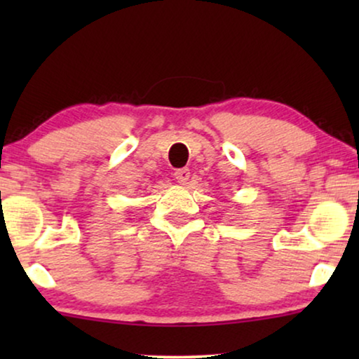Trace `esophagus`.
<instances>
[{"mask_svg": "<svg viewBox=\"0 0 359 359\" xmlns=\"http://www.w3.org/2000/svg\"><path fill=\"white\" fill-rule=\"evenodd\" d=\"M189 176H191V173H189L188 168H181V170H176L175 171V180L178 181V183H181V184H184L186 181L189 180Z\"/></svg>", "mask_w": 359, "mask_h": 359, "instance_id": "34e87169", "label": "esophagus"}]
</instances>
